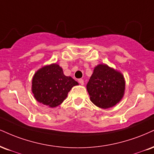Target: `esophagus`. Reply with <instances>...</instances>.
Segmentation results:
<instances>
[{"label": "esophagus", "mask_w": 154, "mask_h": 154, "mask_svg": "<svg viewBox=\"0 0 154 154\" xmlns=\"http://www.w3.org/2000/svg\"><path fill=\"white\" fill-rule=\"evenodd\" d=\"M78 82H79V84H80L81 85H84V80H83L82 79H78Z\"/></svg>", "instance_id": "esophagus-1"}]
</instances>
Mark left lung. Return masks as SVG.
Masks as SVG:
<instances>
[{
	"instance_id": "left-lung-1",
	"label": "left lung",
	"mask_w": 154,
	"mask_h": 154,
	"mask_svg": "<svg viewBox=\"0 0 154 154\" xmlns=\"http://www.w3.org/2000/svg\"><path fill=\"white\" fill-rule=\"evenodd\" d=\"M125 81L121 72L105 64L95 67L87 84V90L94 105L107 109L118 104L123 98Z\"/></svg>"
}]
</instances>
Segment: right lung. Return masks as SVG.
I'll use <instances>...</instances> for the list:
<instances>
[{"mask_svg": "<svg viewBox=\"0 0 154 154\" xmlns=\"http://www.w3.org/2000/svg\"><path fill=\"white\" fill-rule=\"evenodd\" d=\"M71 77L64 75L62 68L56 63L45 65L35 72L31 91L38 103L49 107L61 105L74 86L78 85Z\"/></svg>", "mask_w": 154, "mask_h": 154, "instance_id": "add662e5", "label": "right lung"}]
</instances>
